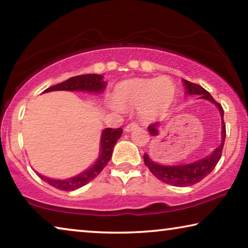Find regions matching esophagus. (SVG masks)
<instances>
[{
    "instance_id": "obj_1",
    "label": "esophagus",
    "mask_w": 248,
    "mask_h": 248,
    "mask_svg": "<svg viewBox=\"0 0 248 248\" xmlns=\"http://www.w3.org/2000/svg\"><path fill=\"white\" fill-rule=\"evenodd\" d=\"M138 127H139V124H136V123H131V124H129L127 125V127L124 128V131H125V132H131L132 130L137 129Z\"/></svg>"
}]
</instances>
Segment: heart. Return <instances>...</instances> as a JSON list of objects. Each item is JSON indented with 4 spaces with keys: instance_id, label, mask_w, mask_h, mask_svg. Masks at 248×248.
Segmentation results:
<instances>
[{
    "instance_id": "obj_1",
    "label": "heart",
    "mask_w": 248,
    "mask_h": 248,
    "mask_svg": "<svg viewBox=\"0 0 248 248\" xmlns=\"http://www.w3.org/2000/svg\"><path fill=\"white\" fill-rule=\"evenodd\" d=\"M175 95L174 83L167 78H131L115 87L112 107L117 110L138 107L142 119L152 121L167 111Z\"/></svg>"
}]
</instances>
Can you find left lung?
I'll return each instance as SVG.
<instances>
[{
    "instance_id": "left-lung-1",
    "label": "left lung",
    "mask_w": 248,
    "mask_h": 248,
    "mask_svg": "<svg viewBox=\"0 0 248 248\" xmlns=\"http://www.w3.org/2000/svg\"><path fill=\"white\" fill-rule=\"evenodd\" d=\"M184 85H185V94L188 95H198L199 98L207 99L212 104H215L220 110L221 118H222V128H221V143L217 148L213 151L212 154L208 155L204 158L198 159L194 163H189V164H184V165H161L157 163L153 162L150 158L148 154L143 155L144 158V164L148 166L151 173H152L155 177L158 178L161 182L171 185V186L176 187H187L191 186L199 183L200 180H202L205 176H208L211 171L215 170L217 162L220 161L222 156V150H223L224 141H225V124L223 120V108L221 107V105L216 102L215 98L212 97L208 91H205L202 86L198 85L196 83H191L187 79H183ZM158 123H155L150 124L148 127L149 132L152 136H157L158 134Z\"/></svg>"
}]
</instances>
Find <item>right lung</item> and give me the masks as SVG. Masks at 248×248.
Here are the masks:
<instances>
[{
	"label": "right lung",
	"mask_w": 248,
	"mask_h": 248,
	"mask_svg": "<svg viewBox=\"0 0 248 248\" xmlns=\"http://www.w3.org/2000/svg\"><path fill=\"white\" fill-rule=\"evenodd\" d=\"M106 86L107 84L103 79V75L84 74L70 78L64 82L49 87V89L44 91V93L52 91H84L91 92V93H102L106 89ZM121 134H123V129L121 128L105 129L102 132V137H100V153L97 161L89 170H84L83 173L74 176V177L60 180L45 177V176L40 175L39 173L37 174H38L39 177L44 182L51 185L52 187L57 188V189L64 191H72L78 189V188L85 186L86 184L92 182L103 170L104 167L107 165V163L109 162V159H110L112 155L114 145L121 137Z\"/></svg>",
	"instance_id": "1"
}]
</instances>
